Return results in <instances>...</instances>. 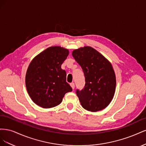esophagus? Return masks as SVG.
<instances>
[{"label":"esophagus","instance_id":"esophagus-1","mask_svg":"<svg viewBox=\"0 0 146 146\" xmlns=\"http://www.w3.org/2000/svg\"><path fill=\"white\" fill-rule=\"evenodd\" d=\"M70 86L72 87V89L74 90V87H75V84H74V83H70Z\"/></svg>","mask_w":146,"mask_h":146}]
</instances>
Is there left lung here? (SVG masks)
<instances>
[{"mask_svg":"<svg viewBox=\"0 0 146 146\" xmlns=\"http://www.w3.org/2000/svg\"><path fill=\"white\" fill-rule=\"evenodd\" d=\"M72 56L81 66L85 78V86L76 92L82 107L94 112L104 109L115 92L116 76L112 65L91 47L74 50Z\"/></svg>","mask_w":146,"mask_h":146,"instance_id":"1","label":"left lung"}]
</instances>
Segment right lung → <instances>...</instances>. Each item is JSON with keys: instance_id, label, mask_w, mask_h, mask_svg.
I'll return each instance as SVG.
<instances>
[{"instance_id": "add662e5", "label": "right lung", "mask_w": 146, "mask_h": 146, "mask_svg": "<svg viewBox=\"0 0 146 146\" xmlns=\"http://www.w3.org/2000/svg\"><path fill=\"white\" fill-rule=\"evenodd\" d=\"M68 54L64 48L50 47L30 63L25 76L26 88L30 98L39 107H56L66 93L72 91L66 82V71L61 68Z\"/></svg>"}]
</instances>
